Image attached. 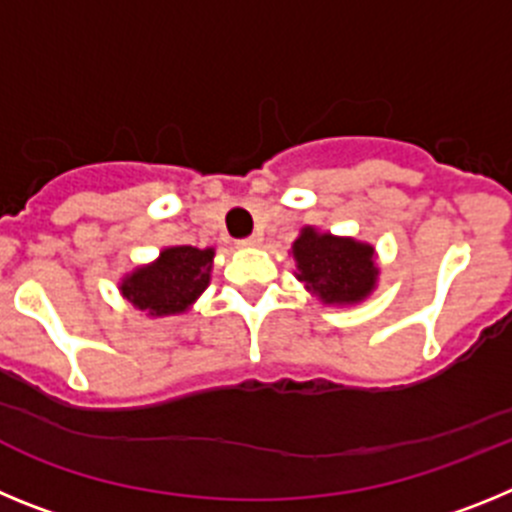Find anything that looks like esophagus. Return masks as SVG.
I'll return each mask as SVG.
<instances>
[{
  "label": "esophagus",
  "mask_w": 512,
  "mask_h": 512,
  "mask_svg": "<svg viewBox=\"0 0 512 512\" xmlns=\"http://www.w3.org/2000/svg\"><path fill=\"white\" fill-rule=\"evenodd\" d=\"M261 243H264V238H261V235L256 233V235H251V238H246V241H243L241 246H243V248H259Z\"/></svg>",
  "instance_id": "obj_1"
}]
</instances>
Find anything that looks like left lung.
I'll list each match as a JSON object with an SVG mask.
<instances>
[{
    "instance_id": "1",
    "label": "left lung",
    "mask_w": 512,
    "mask_h": 512,
    "mask_svg": "<svg viewBox=\"0 0 512 512\" xmlns=\"http://www.w3.org/2000/svg\"><path fill=\"white\" fill-rule=\"evenodd\" d=\"M289 253L295 259V277L328 307L361 305L379 284L377 251L351 235L305 225Z\"/></svg>"
}]
</instances>
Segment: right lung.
I'll use <instances>...</instances> for the list:
<instances>
[{
    "label": "right lung",
    "instance_id": "right-lung-1",
    "mask_svg": "<svg viewBox=\"0 0 512 512\" xmlns=\"http://www.w3.org/2000/svg\"><path fill=\"white\" fill-rule=\"evenodd\" d=\"M215 248L166 246L151 264H140L122 274V300H128L146 318H169L192 310L210 287Z\"/></svg>",
    "mask_w": 512,
    "mask_h": 512
}]
</instances>
